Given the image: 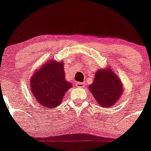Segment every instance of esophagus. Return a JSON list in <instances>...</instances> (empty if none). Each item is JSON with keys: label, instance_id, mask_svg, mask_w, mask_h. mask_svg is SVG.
<instances>
[{"label": "esophagus", "instance_id": "obj_1", "mask_svg": "<svg viewBox=\"0 0 151 151\" xmlns=\"http://www.w3.org/2000/svg\"><path fill=\"white\" fill-rule=\"evenodd\" d=\"M76 86L79 88H83L85 86V83H76Z\"/></svg>", "mask_w": 151, "mask_h": 151}]
</instances>
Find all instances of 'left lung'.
I'll return each instance as SVG.
<instances>
[{
    "label": "left lung",
    "instance_id": "8db88e82",
    "mask_svg": "<svg viewBox=\"0 0 151 151\" xmlns=\"http://www.w3.org/2000/svg\"><path fill=\"white\" fill-rule=\"evenodd\" d=\"M123 86L114 70L108 65L96 71L94 81L89 86V90L99 105L102 108H111L121 97Z\"/></svg>",
    "mask_w": 151,
    "mask_h": 151
}]
</instances>
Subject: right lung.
Returning <instances> with one entry per match:
<instances>
[{
  "instance_id": "obj_1",
  "label": "right lung",
  "mask_w": 151,
  "mask_h": 151,
  "mask_svg": "<svg viewBox=\"0 0 151 151\" xmlns=\"http://www.w3.org/2000/svg\"><path fill=\"white\" fill-rule=\"evenodd\" d=\"M64 62L50 59L37 68L30 79V88L35 100L44 108H55L62 103L71 83L65 79Z\"/></svg>"
}]
</instances>
